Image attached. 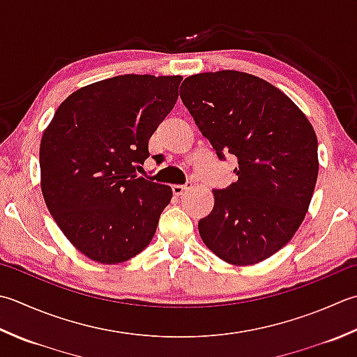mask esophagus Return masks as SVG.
<instances>
[{
    "label": "esophagus",
    "mask_w": 357,
    "mask_h": 357,
    "mask_svg": "<svg viewBox=\"0 0 357 357\" xmlns=\"http://www.w3.org/2000/svg\"><path fill=\"white\" fill-rule=\"evenodd\" d=\"M190 188V184H185V185H173L172 190H173V195L174 197H181L185 190H188Z\"/></svg>",
    "instance_id": "obj_1"
}]
</instances>
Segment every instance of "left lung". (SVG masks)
Segmentation results:
<instances>
[{"mask_svg": "<svg viewBox=\"0 0 357 357\" xmlns=\"http://www.w3.org/2000/svg\"><path fill=\"white\" fill-rule=\"evenodd\" d=\"M179 94L220 159L238 160V181L212 190L198 229L222 261L249 266L291 241L305 220L319 174L317 136L308 117L260 77L225 69L187 77Z\"/></svg>", "mask_w": 357, "mask_h": 357, "instance_id": "obj_1", "label": "left lung"}]
</instances>
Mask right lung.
<instances>
[{
  "mask_svg": "<svg viewBox=\"0 0 357 357\" xmlns=\"http://www.w3.org/2000/svg\"><path fill=\"white\" fill-rule=\"evenodd\" d=\"M181 75L125 74L61 102L40 144L41 193L73 246L102 264L149 246L169 185L139 178L149 139L178 100Z\"/></svg>",
  "mask_w": 357,
  "mask_h": 357,
  "instance_id": "obj_1",
  "label": "right lung"
}]
</instances>
